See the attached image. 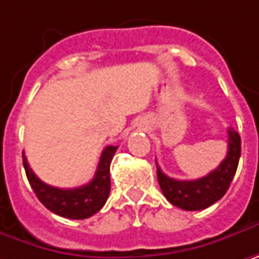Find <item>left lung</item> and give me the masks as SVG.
<instances>
[{"label": "left lung", "mask_w": 259, "mask_h": 259, "mask_svg": "<svg viewBox=\"0 0 259 259\" xmlns=\"http://www.w3.org/2000/svg\"><path fill=\"white\" fill-rule=\"evenodd\" d=\"M229 149L221 164L201 179L176 180L161 171L157 164V177L160 188L173 205L186 211H199L215 204L227 192L240 158V136L233 127H229Z\"/></svg>", "instance_id": "left-lung-1"}]
</instances>
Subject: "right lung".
<instances>
[{
	"instance_id": "obj_1",
	"label": "right lung",
	"mask_w": 259,
	"mask_h": 259,
	"mask_svg": "<svg viewBox=\"0 0 259 259\" xmlns=\"http://www.w3.org/2000/svg\"><path fill=\"white\" fill-rule=\"evenodd\" d=\"M117 146H107L99 158L98 168L94 179L83 186L73 189H60L44 183L32 171L23 152V165L27 180L38 196V199L51 212L71 220H83L99 209L108 199L111 182H110V164L114 157Z\"/></svg>"
}]
</instances>
